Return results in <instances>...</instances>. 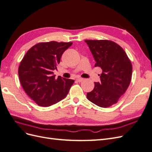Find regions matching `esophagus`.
I'll list each match as a JSON object with an SVG mask.
<instances>
[{
  "label": "esophagus",
  "instance_id": "34e87169",
  "mask_svg": "<svg viewBox=\"0 0 152 152\" xmlns=\"http://www.w3.org/2000/svg\"><path fill=\"white\" fill-rule=\"evenodd\" d=\"M78 82H82V81H83L84 80V79L83 78H77V79H76Z\"/></svg>",
  "mask_w": 152,
  "mask_h": 152
}]
</instances>
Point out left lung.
<instances>
[{"label": "left lung", "mask_w": 152, "mask_h": 152, "mask_svg": "<svg viewBox=\"0 0 152 152\" xmlns=\"http://www.w3.org/2000/svg\"><path fill=\"white\" fill-rule=\"evenodd\" d=\"M96 61L94 66L102 69L101 82L87 93L90 102L102 108L116 104L130 84L132 66L120 45L108 40H86Z\"/></svg>", "instance_id": "1"}]
</instances>
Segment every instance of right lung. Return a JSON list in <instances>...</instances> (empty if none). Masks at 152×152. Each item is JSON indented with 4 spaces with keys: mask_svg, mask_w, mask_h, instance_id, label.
Listing matches in <instances>:
<instances>
[{
    "mask_svg": "<svg viewBox=\"0 0 152 152\" xmlns=\"http://www.w3.org/2000/svg\"><path fill=\"white\" fill-rule=\"evenodd\" d=\"M72 42H40L25 54L18 68L22 87L40 107H49L65 98L74 80L53 75L63 53Z\"/></svg>",
    "mask_w": 152,
    "mask_h": 152,
    "instance_id": "obj_1",
    "label": "right lung"
}]
</instances>
